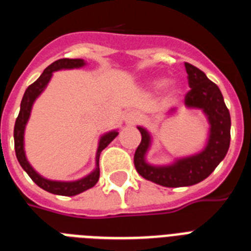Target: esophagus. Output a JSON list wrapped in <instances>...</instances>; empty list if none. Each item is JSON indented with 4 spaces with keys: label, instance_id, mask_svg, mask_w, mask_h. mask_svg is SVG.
I'll list each match as a JSON object with an SVG mask.
<instances>
[{
    "label": "esophagus",
    "instance_id": "obj_1",
    "mask_svg": "<svg viewBox=\"0 0 251 251\" xmlns=\"http://www.w3.org/2000/svg\"><path fill=\"white\" fill-rule=\"evenodd\" d=\"M138 121H139V116L135 112H130L125 116V124L127 126H134Z\"/></svg>",
    "mask_w": 251,
    "mask_h": 251
}]
</instances>
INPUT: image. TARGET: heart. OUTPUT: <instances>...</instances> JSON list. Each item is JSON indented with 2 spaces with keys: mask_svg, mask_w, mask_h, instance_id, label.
<instances>
[{
  "mask_svg": "<svg viewBox=\"0 0 251 251\" xmlns=\"http://www.w3.org/2000/svg\"><path fill=\"white\" fill-rule=\"evenodd\" d=\"M151 86H152L155 90H160V88H163V87L165 86V79L164 78H156V79H153L152 82H151ZM168 91H169L172 95H175L178 92V87H177V84H176L175 82H172V83L168 86Z\"/></svg>",
  "mask_w": 251,
  "mask_h": 251,
  "instance_id": "1",
  "label": "heart"
}]
</instances>
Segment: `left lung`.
Instances as JSON below:
<instances>
[{
	"label": "left lung",
	"mask_w": 251,
	"mask_h": 251,
	"mask_svg": "<svg viewBox=\"0 0 251 251\" xmlns=\"http://www.w3.org/2000/svg\"><path fill=\"white\" fill-rule=\"evenodd\" d=\"M185 68L191 88L185 96V106L202 110L210 125L204 147L193 155L176 157L169 164H151L147 153L152 146V135L146 127L138 126L142 141L134 155L135 169L143 178L165 187L191 186L207 178L226 157L230 143V114L222 91L202 70L187 62ZM176 110L177 108H171L165 114Z\"/></svg>",
	"instance_id": "left-lung-1"
}]
</instances>
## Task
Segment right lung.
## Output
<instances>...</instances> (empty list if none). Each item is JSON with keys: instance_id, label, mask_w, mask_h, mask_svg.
Listing matches in <instances>:
<instances>
[{"instance_id": "obj_1", "label": "right lung", "mask_w": 251, "mask_h": 251, "mask_svg": "<svg viewBox=\"0 0 251 251\" xmlns=\"http://www.w3.org/2000/svg\"><path fill=\"white\" fill-rule=\"evenodd\" d=\"M86 61L82 58H61V60L54 61L48 68L45 69L43 74L37 78L36 82H33L28 88L25 90L23 99L21 102V110L18 114L15 126H14V146H15V155L19 161L21 167L25 169V172L31 177L33 182L37 186L44 189L48 193L57 195H65V197H73V195L80 194L83 191L94 187L99 181L100 177V169H99V157L100 153L114 138L118 135V130H110L108 133L102 134L99 139L98 150H96V156H95V169L87 176L82 177L75 181H56V179L45 178L40 173H37L33 167L29 164L28 159L25 156V131L27 122L31 116L33 102L40 96L44 90L47 88L48 83L50 82L53 76V73L60 72V70H72V69H80L86 66Z\"/></svg>"}]
</instances>
